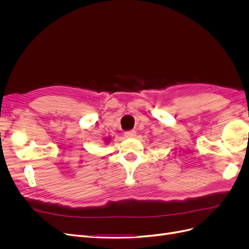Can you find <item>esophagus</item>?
Returning <instances> with one entry per match:
<instances>
[{
	"instance_id": "esophagus-1",
	"label": "esophagus",
	"mask_w": 249,
	"mask_h": 249,
	"mask_svg": "<svg viewBox=\"0 0 249 249\" xmlns=\"http://www.w3.org/2000/svg\"><path fill=\"white\" fill-rule=\"evenodd\" d=\"M124 136L126 138H134V137H136V132H135V131H127V132L124 133Z\"/></svg>"
}]
</instances>
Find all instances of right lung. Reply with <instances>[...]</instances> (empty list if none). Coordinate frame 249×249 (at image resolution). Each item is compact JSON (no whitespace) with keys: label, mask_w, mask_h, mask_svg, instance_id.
Here are the masks:
<instances>
[{"label":"right lung","mask_w":249,"mask_h":249,"mask_svg":"<svg viewBox=\"0 0 249 249\" xmlns=\"http://www.w3.org/2000/svg\"><path fill=\"white\" fill-rule=\"evenodd\" d=\"M104 141H105V144H108V143H110V141H111V138L110 137H106Z\"/></svg>","instance_id":"right-lung-1"}]
</instances>
